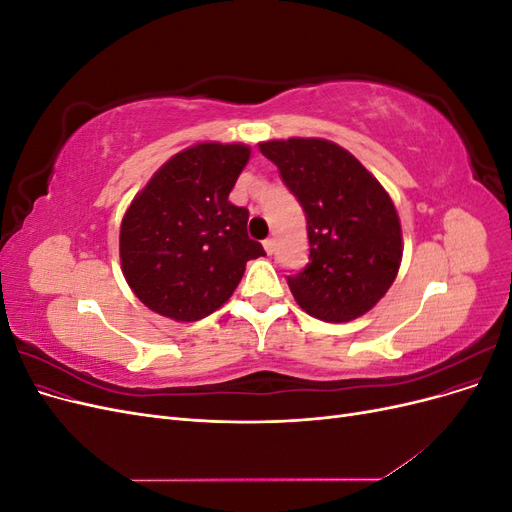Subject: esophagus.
Listing matches in <instances>:
<instances>
[{
	"label": "esophagus",
	"instance_id": "obj_1",
	"mask_svg": "<svg viewBox=\"0 0 512 512\" xmlns=\"http://www.w3.org/2000/svg\"><path fill=\"white\" fill-rule=\"evenodd\" d=\"M262 245H265V252H267V254H273V252H275V241H273L271 237L262 241Z\"/></svg>",
	"mask_w": 512,
	"mask_h": 512
}]
</instances>
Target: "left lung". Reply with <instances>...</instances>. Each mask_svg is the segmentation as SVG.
<instances>
[{"label": "left lung", "instance_id": "obj_1", "mask_svg": "<svg viewBox=\"0 0 512 512\" xmlns=\"http://www.w3.org/2000/svg\"><path fill=\"white\" fill-rule=\"evenodd\" d=\"M305 211L309 262L288 275L309 316L348 322L374 307L395 282L401 226L391 196L352 153L322 138L260 143Z\"/></svg>", "mask_w": 512, "mask_h": 512}]
</instances>
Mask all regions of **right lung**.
Wrapping results in <instances>:
<instances>
[{
	"mask_svg": "<svg viewBox=\"0 0 512 512\" xmlns=\"http://www.w3.org/2000/svg\"><path fill=\"white\" fill-rule=\"evenodd\" d=\"M250 147L200 143L170 158L123 215V275L149 309L194 322L222 307L245 262L265 256L247 237L250 211L228 200Z\"/></svg>",
	"mask_w": 512,
	"mask_h": 512,
	"instance_id": "1",
	"label": "right lung"
}]
</instances>
